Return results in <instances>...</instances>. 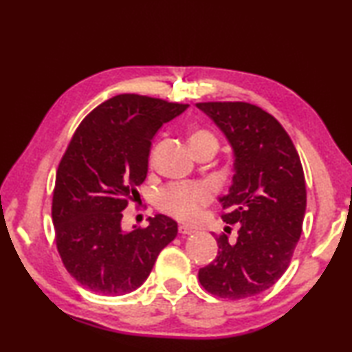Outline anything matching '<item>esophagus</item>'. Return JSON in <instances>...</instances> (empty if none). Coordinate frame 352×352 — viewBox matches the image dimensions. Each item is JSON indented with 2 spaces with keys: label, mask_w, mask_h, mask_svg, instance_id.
<instances>
[{
  "label": "esophagus",
  "mask_w": 352,
  "mask_h": 352,
  "mask_svg": "<svg viewBox=\"0 0 352 352\" xmlns=\"http://www.w3.org/2000/svg\"><path fill=\"white\" fill-rule=\"evenodd\" d=\"M178 233H180L182 236H189V234H192L194 231H192V230H189V228H186V226L180 225V226H178Z\"/></svg>",
  "instance_id": "1"
}]
</instances>
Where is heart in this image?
Masks as SVG:
<instances>
[{"label":"heart","instance_id":"heart-1","mask_svg":"<svg viewBox=\"0 0 352 352\" xmlns=\"http://www.w3.org/2000/svg\"><path fill=\"white\" fill-rule=\"evenodd\" d=\"M189 144L192 151L208 144L217 147V138L210 130L199 129L190 133ZM210 201L211 190L205 184H169L157 195V206L160 210L186 223L195 222Z\"/></svg>","mask_w":352,"mask_h":352}]
</instances>
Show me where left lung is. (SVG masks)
<instances>
[{
    "label": "left lung",
    "instance_id": "8db88e82",
    "mask_svg": "<svg viewBox=\"0 0 352 352\" xmlns=\"http://www.w3.org/2000/svg\"><path fill=\"white\" fill-rule=\"evenodd\" d=\"M197 107L217 124L234 151L233 184L220 201L222 219L239 226L236 243L223 233L216 236L217 256L199 270V281L219 298L242 300L272 287L287 270L306 212L305 172L287 132L261 107Z\"/></svg>",
    "mask_w": 352,
    "mask_h": 352
}]
</instances>
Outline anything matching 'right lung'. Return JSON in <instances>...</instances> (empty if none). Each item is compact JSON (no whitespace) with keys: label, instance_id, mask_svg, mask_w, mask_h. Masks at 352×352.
<instances>
[{"label":"right lung","instance_id":"1","mask_svg":"<svg viewBox=\"0 0 352 352\" xmlns=\"http://www.w3.org/2000/svg\"><path fill=\"white\" fill-rule=\"evenodd\" d=\"M188 104L118 94L88 113L58 163L52 223L65 269L99 295L133 292L151 275L177 222L163 214L122 231V211L146 180L151 140Z\"/></svg>","mask_w":352,"mask_h":352}]
</instances>
